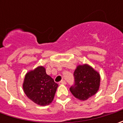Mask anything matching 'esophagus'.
I'll use <instances>...</instances> for the list:
<instances>
[{"label":"esophagus","mask_w":123,"mask_h":123,"mask_svg":"<svg viewBox=\"0 0 123 123\" xmlns=\"http://www.w3.org/2000/svg\"><path fill=\"white\" fill-rule=\"evenodd\" d=\"M59 83L60 85H65V84H66V82L64 80H62L61 81H59Z\"/></svg>","instance_id":"obj_1"}]
</instances>
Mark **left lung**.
Returning <instances> with one entry per match:
<instances>
[{"label":"left lung","mask_w":123,"mask_h":123,"mask_svg":"<svg viewBox=\"0 0 123 123\" xmlns=\"http://www.w3.org/2000/svg\"><path fill=\"white\" fill-rule=\"evenodd\" d=\"M74 84L70 90L75 98L86 101L94 95L99 89V73L87 64L79 65L74 72Z\"/></svg>","instance_id":"obj_1"}]
</instances>
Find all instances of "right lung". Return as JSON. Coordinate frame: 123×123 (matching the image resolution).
<instances>
[{"instance_id": "right-lung-1", "label": "right lung", "mask_w": 123, "mask_h": 123, "mask_svg": "<svg viewBox=\"0 0 123 123\" xmlns=\"http://www.w3.org/2000/svg\"><path fill=\"white\" fill-rule=\"evenodd\" d=\"M22 86L29 99L45 106L53 101L58 84L46 73L43 66H38L26 74Z\"/></svg>"}]
</instances>
